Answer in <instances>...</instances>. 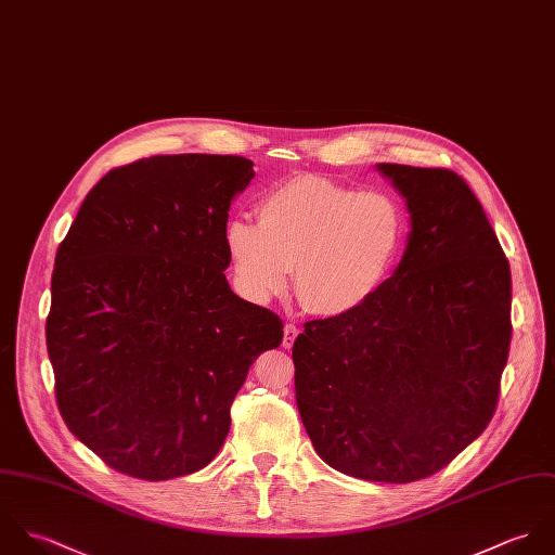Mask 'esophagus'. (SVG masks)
Segmentation results:
<instances>
[{
  "label": "esophagus",
  "mask_w": 555,
  "mask_h": 555,
  "mask_svg": "<svg viewBox=\"0 0 555 555\" xmlns=\"http://www.w3.org/2000/svg\"><path fill=\"white\" fill-rule=\"evenodd\" d=\"M296 336H298V328H296L294 324H287V326H285V331H283V347H285V349L294 347Z\"/></svg>",
  "instance_id": "obj_1"
}]
</instances>
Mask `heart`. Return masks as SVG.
Instances as JSON below:
<instances>
[{
    "mask_svg": "<svg viewBox=\"0 0 555 555\" xmlns=\"http://www.w3.org/2000/svg\"><path fill=\"white\" fill-rule=\"evenodd\" d=\"M408 237L403 206L315 176L294 178L257 206V224L229 222L224 246L237 289L266 305L287 289L300 307L343 318L371 302L392 276Z\"/></svg>",
    "mask_w": 555,
    "mask_h": 555,
    "instance_id": "heart-1",
    "label": "heart"
}]
</instances>
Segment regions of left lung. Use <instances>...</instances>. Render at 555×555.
I'll use <instances>...</instances> for the list:
<instances>
[{
	"label": "left lung",
	"instance_id": "1",
	"mask_svg": "<svg viewBox=\"0 0 555 555\" xmlns=\"http://www.w3.org/2000/svg\"><path fill=\"white\" fill-rule=\"evenodd\" d=\"M405 197V255L356 313L294 343L296 401L318 454L343 474L414 482L491 423L511 349V266L450 169L382 163Z\"/></svg>",
	"mask_w": 555,
	"mask_h": 555
}]
</instances>
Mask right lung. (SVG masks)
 <instances>
[{"instance_id": "1", "label": "right lung", "mask_w": 555, "mask_h": 555, "mask_svg": "<svg viewBox=\"0 0 555 555\" xmlns=\"http://www.w3.org/2000/svg\"><path fill=\"white\" fill-rule=\"evenodd\" d=\"M253 160L141 158L83 199L51 276L47 349L66 427L115 472L206 467L250 364L283 340L270 309L224 279L227 212Z\"/></svg>"}]
</instances>
